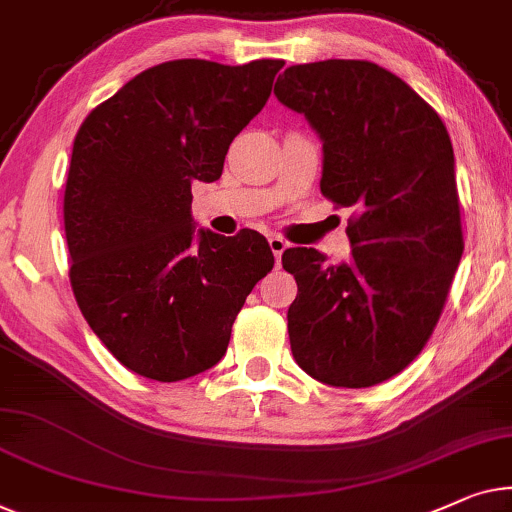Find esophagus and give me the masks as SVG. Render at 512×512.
<instances>
[{
    "mask_svg": "<svg viewBox=\"0 0 512 512\" xmlns=\"http://www.w3.org/2000/svg\"><path fill=\"white\" fill-rule=\"evenodd\" d=\"M268 242H270V249H272L274 258H277V265H279V261H281V254H284V251H286L288 242H286L284 238H279V235H270Z\"/></svg>",
    "mask_w": 512,
    "mask_h": 512,
    "instance_id": "1",
    "label": "esophagus"
}]
</instances>
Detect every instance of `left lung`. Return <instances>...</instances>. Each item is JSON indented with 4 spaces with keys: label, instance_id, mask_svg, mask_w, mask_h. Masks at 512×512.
<instances>
[{
    "label": "left lung",
    "instance_id": "1",
    "mask_svg": "<svg viewBox=\"0 0 512 512\" xmlns=\"http://www.w3.org/2000/svg\"><path fill=\"white\" fill-rule=\"evenodd\" d=\"M274 94L323 143L321 194L353 207L351 256L293 247L288 337L298 365L335 388L409 367L432 337L464 251L446 124L402 78L365 59L295 64Z\"/></svg>",
    "mask_w": 512,
    "mask_h": 512
}]
</instances>
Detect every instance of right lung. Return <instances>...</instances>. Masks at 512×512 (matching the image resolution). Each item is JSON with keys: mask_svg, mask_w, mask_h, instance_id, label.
<instances>
[{"mask_svg": "<svg viewBox=\"0 0 512 512\" xmlns=\"http://www.w3.org/2000/svg\"><path fill=\"white\" fill-rule=\"evenodd\" d=\"M281 59H173L96 106L64 191L71 288L94 335L145 379L184 381L224 358L235 316L274 256L261 233L196 231L191 184L221 177Z\"/></svg>", "mask_w": 512, "mask_h": 512, "instance_id": "1", "label": "right lung"}]
</instances>
